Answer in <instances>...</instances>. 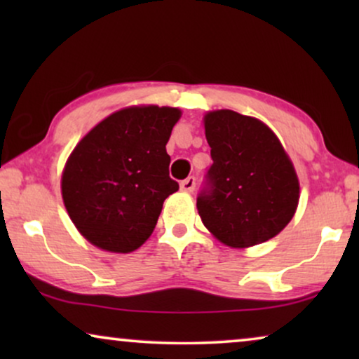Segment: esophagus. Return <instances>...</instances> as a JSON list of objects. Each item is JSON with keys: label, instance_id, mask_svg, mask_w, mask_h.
Instances as JSON below:
<instances>
[{"label": "esophagus", "instance_id": "esophagus-1", "mask_svg": "<svg viewBox=\"0 0 359 359\" xmlns=\"http://www.w3.org/2000/svg\"><path fill=\"white\" fill-rule=\"evenodd\" d=\"M181 189L186 191V193H193L194 188H196V178L194 176H188V178L181 181Z\"/></svg>", "mask_w": 359, "mask_h": 359}]
</instances>
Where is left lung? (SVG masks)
<instances>
[{"instance_id":"8db88e82","label":"left lung","mask_w":359,"mask_h":359,"mask_svg":"<svg viewBox=\"0 0 359 359\" xmlns=\"http://www.w3.org/2000/svg\"><path fill=\"white\" fill-rule=\"evenodd\" d=\"M212 165L198 194L203 224L235 248L273 238L299 203V181L273 130L255 117L220 109L204 117Z\"/></svg>"}]
</instances>
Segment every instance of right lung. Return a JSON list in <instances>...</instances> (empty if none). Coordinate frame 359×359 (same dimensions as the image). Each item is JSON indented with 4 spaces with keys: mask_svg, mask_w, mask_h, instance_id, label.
<instances>
[{
    "mask_svg": "<svg viewBox=\"0 0 359 359\" xmlns=\"http://www.w3.org/2000/svg\"><path fill=\"white\" fill-rule=\"evenodd\" d=\"M181 112L142 106L117 111L75 147L62 176L68 215L83 237L107 252H134L154 232L170 178L166 142Z\"/></svg>",
    "mask_w": 359,
    "mask_h": 359,
    "instance_id": "add662e5",
    "label": "right lung"
}]
</instances>
